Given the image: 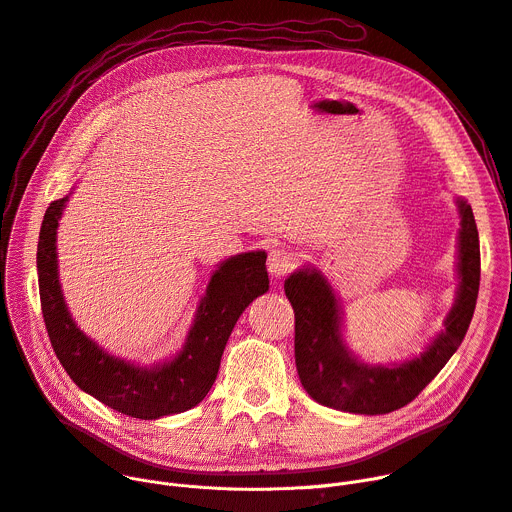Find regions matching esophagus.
I'll use <instances>...</instances> for the list:
<instances>
[{
  "mask_svg": "<svg viewBox=\"0 0 512 512\" xmlns=\"http://www.w3.org/2000/svg\"><path fill=\"white\" fill-rule=\"evenodd\" d=\"M297 266V256L285 248H274L268 254V272L274 279H283Z\"/></svg>",
  "mask_w": 512,
  "mask_h": 512,
  "instance_id": "esophagus-1",
  "label": "esophagus"
}]
</instances>
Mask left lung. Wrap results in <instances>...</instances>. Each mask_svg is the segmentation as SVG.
I'll use <instances>...</instances> for the list:
<instances>
[{"label":"left lung","instance_id":"1","mask_svg":"<svg viewBox=\"0 0 512 512\" xmlns=\"http://www.w3.org/2000/svg\"><path fill=\"white\" fill-rule=\"evenodd\" d=\"M459 289L445 320V330L420 357L402 365H367L352 357L340 326L338 299L316 268H301L285 281V295L295 311V365L301 385L318 404L352 414H387L410 404L439 375L465 338L480 291V238L474 211L457 199Z\"/></svg>","mask_w":512,"mask_h":512}]
</instances>
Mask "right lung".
Segmentation results:
<instances>
[{"label": "right lung", "mask_w": 512, "mask_h": 512, "mask_svg": "<svg viewBox=\"0 0 512 512\" xmlns=\"http://www.w3.org/2000/svg\"><path fill=\"white\" fill-rule=\"evenodd\" d=\"M69 196L53 201L38 235V291L55 355L73 383L108 408L155 420L194 408L217 379L223 348L244 309L268 291L266 252H246L219 264L196 307L194 324L176 357L137 367L112 357L69 316L57 272V227Z\"/></svg>", "instance_id": "1"}]
</instances>
